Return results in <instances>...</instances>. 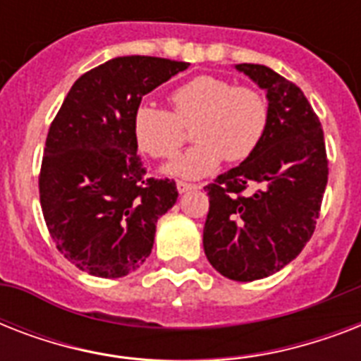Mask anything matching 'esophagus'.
Here are the masks:
<instances>
[{
  "label": "esophagus",
  "mask_w": 361,
  "mask_h": 361,
  "mask_svg": "<svg viewBox=\"0 0 361 361\" xmlns=\"http://www.w3.org/2000/svg\"><path fill=\"white\" fill-rule=\"evenodd\" d=\"M176 187H178V191L180 192H187V191H192V189H198L200 185H197V183H187V181L183 180H178Z\"/></svg>",
  "instance_id": "1"
}]
</instances>
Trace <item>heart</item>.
Segmentation results:
<instances>
[{
	"label": "heart",
	"instance_id": "obj_1",
	"mask_svg": "<svg viewBox=\"0 0 361 361\" xmlns=\"http://www.w3.org/2000/svg\"><path fill=\"white\" fill-rule=\"evenodd\" d=\"M170 110L142 104L133 114V136L142 152L172 159L192 127L197 146L170 164L169 172L187 178L214 172L225 159L241 163L257 152L268 127V103L249 86L200 75L170 92Z\"/></svg>",
	"mask_w": 361,
	"mask_h": 361
}]
</instances>
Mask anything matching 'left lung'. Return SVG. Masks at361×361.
Returning <instances> with one entry per match:
<instances>
[{
  "label": "left lung",
  "mask_w": 361,
  "mask_h": 361,
  "mask_svg": "<svg viewBox=\"0 0 361 361\" xmlns=\"http://www.w3.org/2000/svg\"><path fill=\"white\" fill-rule=\"evenodd\" d=\"M236 69L266 90L268 127L251 157L204 187V252L228 279L257 281L285 268L313 236L328 157L319 116L296 84L266 65ZM249 186L255 192L245 195Z\"/></svg>",
  "instance_id": "obj_1"
}]
</instances>
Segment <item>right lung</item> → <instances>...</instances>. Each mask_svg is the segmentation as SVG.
Returning <instances> with one entry per match:
<instances>
[{"label":"right lung","instance_id":"1","mask_svg":"<svg viewBox=\"0 0 361 361\" xmlns=\"http://www.w3.org/2000/svg\"><path fill=\"white\" fill-rule=\"evenodd\" d=\"M189 63L123 56L73 84L48 129L39 197L58 251L78 269L114 279L149 257L155 225L178 200L176 181L147 178L133 114L142 97Z\"/></svg>","mask_w":361,"mask_h":361}]
</instances>
